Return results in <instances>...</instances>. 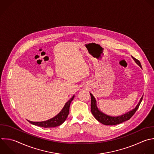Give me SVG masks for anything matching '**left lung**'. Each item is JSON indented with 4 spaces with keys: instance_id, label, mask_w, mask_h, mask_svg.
Returning a JSON list of instances; mask_svg holds the SVG:
<instances>
[{
    "instance_id": "1",
    "label": "left lung",
    "mask_w": 154,
    "mask_h": 154,
    "mask_svg": "<svg viewBox=\"0 0 154 154\" xmlns=\"http://www.w3.org/2000/svg\"><path fill=\"white\" fill-rule=\"evenodd\" d=\"M131 57H132V59L134 60V61L135 62V63L141 68V65L140 62L138 60L134 58L132 56H131ZM90 94L91 96V113L97 120H98L99 122H100L101 123L105 125H115L121 123L125 121H126V120H128L129 119H130V118L135 114V112L138 108V107L142 101L143 96V95L142 97H141V99H140L139 102L135 107V108L132 109V110L129 111V112H127L126 113L122 114L121 116H109V115H107V114L103 113L98 108L95 97L93 96V95L91 93H90Z\"/></svg>"
}]
</instances>
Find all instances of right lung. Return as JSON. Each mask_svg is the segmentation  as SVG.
Listing matches in <instances>:
<instances>
[{"mask_svg":"<svg viewBox=\"0 0 154 154\" xmlns=\"http://www.w3.org/2000/svg\"><path fill=\"white\" fill-rule=\"evenodd\" d=\"M75 95H73L72 97L66 103L62 110L53 118L43 122H32L28 120L29 122L32 125L43 128H52L61 125L64 122L69 115L70 105Z\"/></svg>","mask_w":154,"mask_h":154,"instance_id":"add662e5","label":"right lung"}]
</instances>
